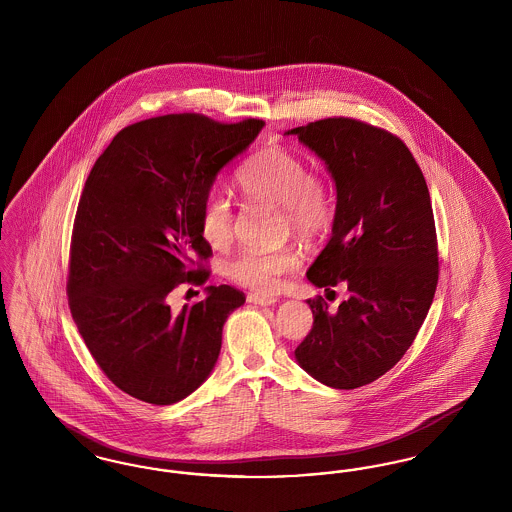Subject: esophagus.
<instances>
[{
	"instance_id": "34e87169",
	"label": "esophagus",
	"mask_w": 512,
	"mask_h": 512,
	"mask_svg": "<svg viewBox=\"0 0 512 512\" xmlns=\"http://www.w3.org/2000/svg\"><path fill=\"white\" fill-rule=\"evenodd\" d=\"M247 301L253 303V305H259V307H270V305H274L278 299H276V297H268V295H261V293H249V295H247Z\"/></svg>"
}]
</instances>
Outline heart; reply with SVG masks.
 I'll use <instances>...</instances> for the list:
<instances>
[{"instance_id": "heart-1", "label": "heart", "mask_w": 512, "mask_h": 512, "mask_svg": "<svg viewBox=\"0 0 512 512\" xmlns=\"http://www.w3.org/2000/svg\"><path fill=\"white\" fill-rule=\"evenodd\" d=\"M238 186L251 201H270L282 207L284 219L299 236H317L334 219L330 186L322 174L309 171L307 161L290 147L267 146L257 151L238 172ZM199 232L213 247L228 244L234 232V207L228 197L209 194L199 211ZM301 265L292 247L263 251L244 249L232 257L224 272L253 292L272 293L284 274Z\"/></svg>"}]
</instances>
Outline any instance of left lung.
<instances>
[{"label": "left lung", "instance_id": "obj_1", "mask_svg": "<svg viewBox=\"0 0 512 512\" xmlns=\"http://www.w3.org/2000/svg\"><path fill=\"white\" fill-rule=\"evenodd\" d=\"M336 182L332 238L307 270L324 292L345 286L336 311L307 299L313 328L295 349L299 366L336 388L366 386L411 347L438 286V240L430 192L397 136L334 117L297 126Z\"/></svg>", "mask_w": 512, "mask_h": 512}]
</instances>
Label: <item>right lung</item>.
<instances>
[{
    "label": "right lung",
    "instance_id": "obj_1",
    "mask_svg": "<svg viewBox=\"0 0 512 512\" xmlns=\"http://www.w3.org/2000/svg\"><path fill=\"white\" fill-rule=\"evenodd\" d=\"M263 126L197 113L136 122L84 184L67 280L71 315L103 374L140 401L172 405L197 390L219 359L226 318L245 303L222 284L174 313L169 295L207 282L201 261L213 251L199 232L201 203Z\"/></svg>",
    "mask_w": 512,
    "mask_h": 512
}]
</instances>
